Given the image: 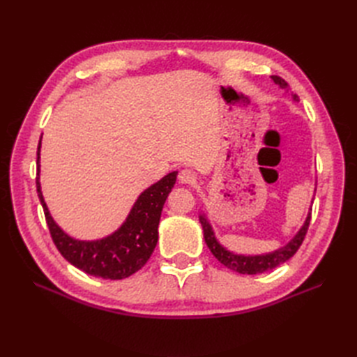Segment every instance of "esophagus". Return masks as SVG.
Returning <instances> with one entry per match:
<instances>
[{
	"instance_id": "obj_1",
	"label": "esophagus",
	"mask_w": 357,
	"mask_h": 357,
	"mask_svg": "<svg viewBox=\"0 0 357 357\" xmlns=\"http://www.w3.org/2000/svg\"><path fill=\"white\" fill-rule=\"evenodd\" d=\"M195 174H193V171L192 169H188V168H185V169H181L180 172H178V181L180 183H185V185H192L193 181H195Z\"/></svg>"
}]
</instances>
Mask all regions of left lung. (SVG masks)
I'll list each match as a JSON object with an SVG mask.
<instances>
[{
  "label": "left lung",
  "mask_w": 357,
  "mask_h": 357,
  "mask_svg": "<svg viewBox=\"0 0 357 357\" xmlns=\"http://www.w3.org/2000/svg\"><path fill=\"white\" fill-rule=\"evenodd\" d=\"M271 79L275 82V84L280 86V88H287V82L280 77V75H271ZM310 220H311V213L308 214V218H307L304 226L301 228V231L295 235V238L291 240L287 245H284L283 248H280V250H275L274 253H269V255H262V256H241V255H234V253L226 250V248H223L218 243V240H215L210 223L205 220L202 215L199 218V222H201L202 229H204L205 243H207L214 257L218 259L220 264H223L226 268H229V269H232V271H236L240 274H262V273L269 271V269H273L278 265L284 264L286 261H289V259L298 252V248L301 247L302 241H304L307 231H308V226H310Z\"/></svg>",
  "instance_id": "obj_1"
}]
</instances>
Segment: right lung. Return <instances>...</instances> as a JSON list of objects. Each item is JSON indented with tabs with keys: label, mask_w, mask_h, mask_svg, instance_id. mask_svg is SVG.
Here are the masks:
<instances>
[{
	"label": "right lung",
	"mask_w": 357,
	"mask_h": 357,
	"mask_svg": "<svg viewBox=\"0 0 357 357\" xmlns=\"http://www.w3.org/2000/svg\"><path fill=\"white\" fill-rule=\"evenodd\" d=\"M37 164L40 168V143ZM38 178L37 174L38 198L45 211L50 236L59 253L86 274L104 280H122L142 269L152 256L158 243V225L162 207L172 186L176 185L177 172H169L153 186L146 189L134 204L121 229L98 241H79L61 231L50 218L41 195Z\"/></svg>",
	"instance_id": "1"
}]
</instances>
